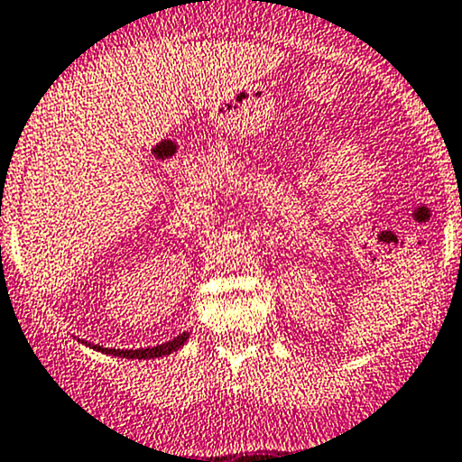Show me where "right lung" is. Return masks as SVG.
Returning <instances> with one entry per match:
<instances>
[{
	"label": "right lung",
	"instance_id": "obj_1",
	"mask_svg": "<svg viewBox=\"0 0 462 462\" xmlns=\"http://www.w3.org/2000/svg\"><path fill=\"white\" fill-rule=\"evenodd\" d=\"M189 339V332H182L178 335L176 339L167 341V344L153 346V348H138V350H116V348H103V346H92L94 350H101L106 355H114V356H123V359H153V356H162V355H171L173 350H178L180 346H185V341Z\"/></svg>",
	"mask_w": 462,
	"mask_h": 462
}]
</instances>
